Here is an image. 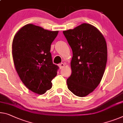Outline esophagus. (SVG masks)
I'll return each mask as SVG.
<instances>
[{"instance_id": "34e87169", "label": "esophagus", "mask_w": 123, "mask_h": 123, "mask_svg": "<svg viewBox=\"0 0 123 123\" xmlns=\"http://www.w3.org/2000/svg\"><path fill=\"white\" fill-rule=\"evenodd\" d=\"M64 66H65V65H64V64L63 63H60L59 64V67L60 69H63V68L64 67Z\"/></svg>"}]
</instances>
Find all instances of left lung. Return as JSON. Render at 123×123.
<instances>
[{
  "label": "left lung",
  "mask_w": 123,
  "mask_h": 123,
  "mask_svg": "<svg viewBox=\"0 0 123 123\" xmlns=\"http://www.w3.org/2000/svg\"><path fill=\"white\" fill-rule=\"evenodd\" d=\"M63 34L73 50L71 75L67 79L68 88L79 97H85L99 84L107 61V47L98 30L84 23Z\"/></svg>",
  "instance_id": "left-lung-1"
}]
</instances>
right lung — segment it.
Wrapping results in <instances>:
<instances>
[{"label": "right lung", "mask_w": 123, "mask_h": 123, "mask_svg": "<svg viewBox=\"0 0 123 123\" xmlns=\"http://www.w3.org/2000/svg\"><path fill=\"white\" fill-rule=\"evenodd\" d=\"M58 31L30 24L18 31L12 44V58L21 80L33 92L43 94L52 87L58 67L53 63L50 46Z\"/></svg>", "instance_id": "obj_1"}]
</instances>
